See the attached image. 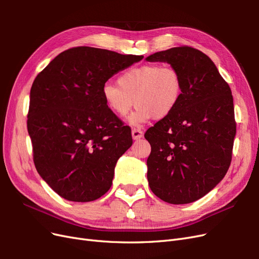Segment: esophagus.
Masks as SVG:
<instances>
[{
	"label": "esophagus",
	"mask_w": 259,
	"mask_h": 259,
	"mask_svg": "<svg viewBox=\"0 0 259 259\" xmlns=\"http://www.w3.org/2000/svg\"><path fill=\"white\" fill-rule=\"evenodd\" d=\"M144 136V133H143V131L142 130H139V128H134L132 131V137H133V139H135V140H137V139H140Z\"/></svg>",
	"instance_id": "esophagus-1"
}]
</instances>
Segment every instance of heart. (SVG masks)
<instances>
[{
  "label": "heart",
  "mask_w": 259,
  "mask_h": 259,
  "mask_svg": "<svg viewBox=\"0 0 259 259\" xmlns=\"http://www.w3.org/2000/svg\"><path fill=\"white\" fill-rule=\"evenodd\" d=\"M117 84L106 83L101 95L107 108L124 117L136 104L130 123L140 126L150 119L164 120L175 111L183 96L182 75L169 66L147 64L130 68L117 79Z\"/></svg>",
  "instance_id": "obj_1"
}]
</instances>
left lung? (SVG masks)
I'll use <instances>...</instances> for the list:
<instances>
[{
  "label": "left lung",
  "mask_w": 259,
  "mask_h": 259,
  "mask_svg": "<svg viewBox=\"0 0 259 259\" xmlns=\"http://www.w3.org/2000/svg\"><path fill=\"white\" fill-rule=\"evenodd\" d=\"M146 60L167 62L184 84L175 111L145 134L151 145L149 187L163 201L187 204L214 189L230 166L237 132L231 90L210 58L190 46Z\"/></svg>",
  "instance_id": "1"
}]
</instances>
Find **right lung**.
<instances>
[{
    "mask_svg": "<svg viewBox=\"0 0 259 259\" xmlns=\"http://www.w3.org/2000/svg\"><path fill=\"white\" fill-rule=\"evenodd\" d=\"M144 56L79 46L60 53L30 91L28 133L37 173L60 197L91 202L112 185L132 146L131 128L107 108L101 89Z\"/></svg>",
    "mask_w": 259,
    "mask_h": 259,
    "instance_id": "1",
    "label": "right lung"
}]
</instances>
